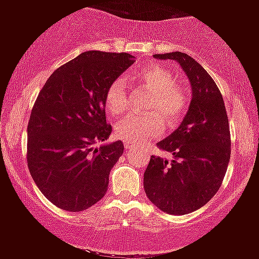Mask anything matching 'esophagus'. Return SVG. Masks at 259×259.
<instances>
[{
    "label": "esophagus",
    "instance_id": "esophagus-1",
    "mask_svg": "<svg viewBox=\"0 0 259 259\" xmlns=\"http://www.w3.org/2000/svg\"><path fill=\"white\" fill-rule=\"evenodd\" d=\"M124 146H125V149H126V151H130V149H133V148H134V147H135L134 144L129 143V142H125Z\"/></svg>",
    "mask_w": 259,
    "mask_h": 259
}]
</instances>
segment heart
I'll list each match as a JSON object with an SVG mask.
<instances>
[{
    "instance_id": "b5f03b06",
    "label": "heart",
    "mask_w": 259,
    "mask_h": 259,
    "mask_svg": "<svg viewBox=\"0 0 259 259\" xmlns=\"http://www.w3.org/2000/svg\"><path fill=\"white\" fill-rule=\"evenodd\" d=\"M132 83H137L152 92L147 103L149 112L130 113L117 122L116 134L120 139L137 144L156 137L163 129L161 116L168 125H174L184 117L187 112L188 93L172 71L159 64H148L127 76ZM105 106L108 113L121 115L127 108V96L124 81L116 79L108 85L105 94Z\"/></svg>"
}]
</instances>
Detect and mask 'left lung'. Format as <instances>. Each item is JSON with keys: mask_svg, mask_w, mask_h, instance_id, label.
<instances>
[{"mask_svg": "<svg viewBox=\"0 0 259 259\" xmlns=\"http://www.w3.org/2000/svg\"><path fill=\"white\" fill-rule=\"evenodd\" d=\"M154 57L180 64L192 84L193 98L180 126L157 143L172 159L151 157L144 190L161 211L187 214L209 202L221 187L231 154L230 125L219 87L193 57L183 52Z\"/></svg>", "mask_w": 259, "mask_h": 259, "instance_id": "obj_1", "label": "left lung"}]
</instances>
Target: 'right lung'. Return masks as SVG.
Returning <instances> with one entry per match:
<instances>
[{
  "mask_svg": "<svg viewBox=\"0 0 259 259\" xmlns=\"http://www.w3.org/2000/svg\"><path fill=\"white\" fill-rule=\"evenodd\" d=\"M135 62L129 53L88 51L53 71L28 124L26 161L42 194L59 208L80 212L107 192L108 175L124 152L110 137L105 94Z\"/></svg>",
  "mask_w": 259,
  "mask_h": 259,
  "instance_id": "obj_1",
  "label": "right lung"
}]
</instances>
